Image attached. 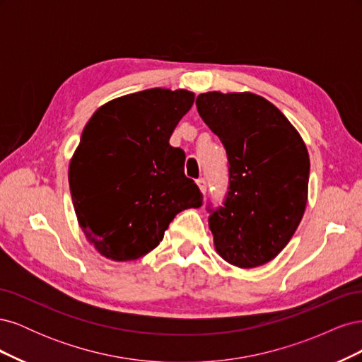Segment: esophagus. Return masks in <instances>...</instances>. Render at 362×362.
I'll return each instance as SVG.
<instances>
[{"mask_svg":"<svg viewBox=\"0 0 362 362\" xmlns=\"http://www.w3.org/2000/svg\"><path fill=\"white\" fill-rule=\"evenodd\" d=\"M196 182H198V187H199L201 193L205 194L206 193V180L205 178H199Z\"/></svg>","mask_w":362,"mask_h":362,"instance_id":"esophagus-1","label":"esophagus"}]
</instances>
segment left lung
Masks as SVG:
<instances>
[{
	"mask_svg": "<svg viewBox=\"0 0 362 362\" xmlns=\"http://www.w3.org/2000/svg\"><path fill=\"white\" fill-rule=\"evenodd\" d=\"M196 107L229 161L226 201L208 218L214 249L240 269L266 264L288 245L303 217L308 149L279 108L259 95L206 92Z\"/></svg>",
	"mask_w": 362,
	"mask_h": 362,
	"instance_id": "obj_1",
	"label": "left lung"
}]
</instances>
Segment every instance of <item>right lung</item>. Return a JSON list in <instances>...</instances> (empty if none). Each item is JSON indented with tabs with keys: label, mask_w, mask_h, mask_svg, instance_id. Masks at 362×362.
<instances>
[{
	"label": "right lung",
	"mask_w": 362,
	"mask_h": 362,
	"mask_svg": "<svg viewBox=\"0 0 362 362\" xmlns=\"http://www.w3.org/2000/svg\"><path fill=\"white\" fill-rule=\"evenodd\" d=\"M193 103V92L156 87L105 103L86 124L69 187L78 225L103 257H145L175 216L202 205L198 185L184 175L182 149L169 145Z\"/></svg>",
	"instance_id": "add662e5"
}]
</instances>
